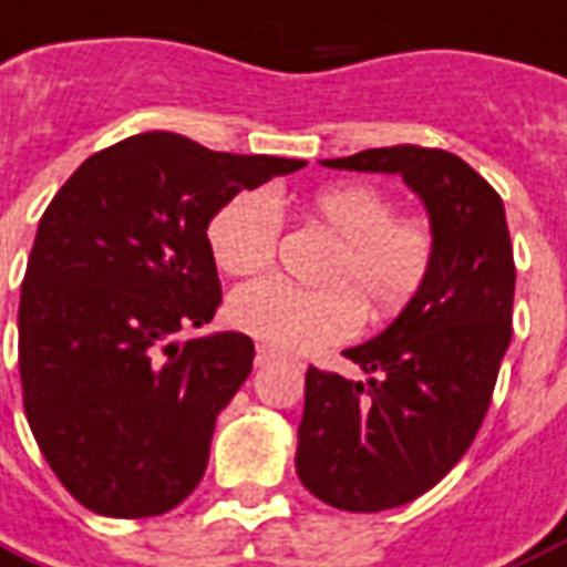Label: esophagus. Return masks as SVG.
I'll list each match as a JSON object with an SVG mask.
<instances>
[{"instance_id":"1","label":"esophagus","mask_w":567,"mask_h":567,"mask_svg":"<svg viewBox=\"0 0 567 567\" xmlns=\"http://www.w3.org/2000/svg\"><path fill=\"white\" fill-rule=\"evenodd\" d=\"M271 359H275V349H268V347H262V343H259V347H257V364H268Z\"/></svg>"}]
</instances>
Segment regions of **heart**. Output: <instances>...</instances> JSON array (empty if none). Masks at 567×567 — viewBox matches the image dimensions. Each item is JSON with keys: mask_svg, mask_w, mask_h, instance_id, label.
Masks as SVG:
<instances>
[{"mask_svg": "<svg viewBox=\"0 0 567 567\" xmlns=\"http://www.w3.org/2000/svg\"><path fill=\"white\" fill-rule=\"evenodd\" d=\"M310 224L338 238L322 278L308 289L268 278L229 299V322L278 352H310L349 338L364 319L403 317L427 289L440 238L427 218L398 215V203L368 182H334L313 190L305 206ZM284 218L271 194L241 190L208 220L212 257L229 275H257L278 254Z\"/></svg>", "mask_w": 567, "mask_h": 567, "instance_id": "b5f03b06", "label": "heart"}]
</instances>
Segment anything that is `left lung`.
Segmentation results:
<instances>
[{
	"label": "left lung",
	"instance_id": "8db88e82",
	"mask_svg": "<svg viewBox=\"0 0 567 567\" xmlns=\"http://www.w3.org/2000/svg\"><path fill=\"white\" fill-rule=\"evenodd\" d=\"M331 169L400 173L440 238L421 299L380 338L347 349L368 382L310 368L296 472L331 508H398L440 484L491 410L511 343L514 248L502 197L463 157L424 146L368 148Z\"/></svg>",
	"mask_w": 567,
	"mask_h": 567
}]
</instances>
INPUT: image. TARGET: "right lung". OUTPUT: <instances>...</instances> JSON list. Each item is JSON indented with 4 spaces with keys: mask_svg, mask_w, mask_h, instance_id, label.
<instances>
[{
    "mask_svg": "<svg viewBox=\"0 0 567 567\" xmlns=\"http://www.w3.org/2000/svg\"><path fill=\"white\" fill-rule=\"evenodd\" d=\"M301 167L148 131L59 187L25 262L17 361L38 449L80 505L155 517L203 481L215 419L254 368L248 334L185 338L220 305L208 220Z\"/></svg>",
    "mask_w": 567,
    "mask_h": 567,
    "instance_id": "right-lung-1",
    "label": "right lung"
}]
</instances>
